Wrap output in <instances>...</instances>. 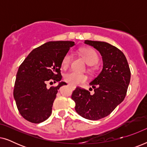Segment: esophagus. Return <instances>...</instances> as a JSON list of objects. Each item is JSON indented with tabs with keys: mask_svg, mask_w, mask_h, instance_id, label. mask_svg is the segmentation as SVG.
Here are the masks:
<instances>
[{
	"mask_svg": "<svg viewBox=\"0 0 147 147\" xmlns=\"http://www.w3.org/2000/svg\"><path fill=\"white\" fill-rule=\"evenodd\" d=\"M69 86H70V85H69ZM72 88H74H74H75V87H72Z\"/></svg>",
	"mask_w": 147,
	"mask_h": 147,
	"instance_id": "1",
	"label": "esophagus"
}]
</instances>
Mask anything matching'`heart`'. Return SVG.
<instances>
[{"instance_id": "obj_1", "label": "heart", "mask_w": 147, "mask_h": 147, "mask_svg": "<svg viewBox=\"0 0 147 147\" xmlns=\"http://www.w3.org/2000/svg\"><path fill=\"white\" fill-rule=\"evenodd\" d=\"M80 53L82 54L86 63L89 65H94L98 63V56L96 52L91 48H82L80 49ZM71 60V55L70 53H67L64 56L62 60L61 66L63 69H67L69 67ZM88 78L85 74H80L76 71H69L64 75V80L71 86H78L86 82Z\"/></svg>"}]
</instances>
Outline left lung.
<instances>
[{
    "mask_svg": "<svg viewBox=\"0 0 147 147\" xmlns=\"http://www.w3.org/2000/svg\"><path fill=\"white\" fill-rule=\"evenodd\" d=\"M84 43L100 52L103 66L101 72L90 83L94 94L76 88L71 98L79 115L96 120L109 115L123 101L130 83V71L125 55L117 47L104 41L86 40Z\"/></svg>",
    "mask_w": 147,
    "mask_h": 147,
    "instance_id": "1",
    "label": "left lung"
}]
</instances>
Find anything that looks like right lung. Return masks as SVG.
Masks as SVG:
<instances>
[{
    "label": "right lung",
    "mask_w": 147,
    "mask_h": 147,
    "mask_svg": "<svg viewBox=\"0 0 147 147\" xmlns=\"http://www.w3.org/2000/svg\"><path fill=\"white\" fill-rule=\"evenodd\" d=\"M74 41H49L30 53L19 66L13 96L21 115L28 121L40 123L51 116L58 90L67 85L60 82L63 58ZM58 82L56 87L48 88L47 83Z\"/></svg>",
    "instance_id": "right-lung-1"
}]
</instances>
